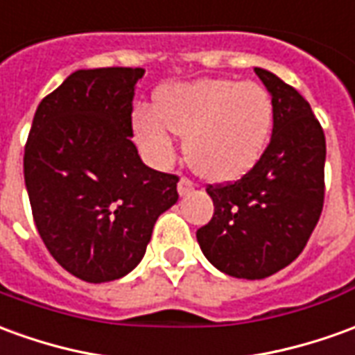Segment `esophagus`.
Returning a JSON list of instances; mask_svg holds the SVG:
<instances>
[{"instance_id": "obj_1", "label": "esophagus", "mask_w": 355, "mask_h": 355, "mask_svg": "<svg viewBox=\"0 0 355 355\" xmlns=\"http://www.w3.org/2000/svg\"><path fill=\"white\" fill-rule=\"evenodd\" d=\"M194 192V182L190 178H180L178 180V194L180 196H188Z\"/></svg>"}]
</instances>
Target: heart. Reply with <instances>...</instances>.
I'll return each mask as SVG.
<instances>
[{"label": "heart", "instance_id": "1", "mask_svg": "<svg viewBox=\"0 0 355 355\" xmlns=\"http://www.w3.org/2000/svg\"><path fill=\"white\" fill-rule=\"evenodd\" d=\"M272 123L269 92L230 78L171 84L159 92L155 109L135 113L136 140L155 163H169L175 135L184 136L188 165L211 182L246 175L267 150Z\"/></svg>", "mask_w": 355, "mask_h": 355}]
</instances>
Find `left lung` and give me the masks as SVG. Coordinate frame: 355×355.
<instances>
[{"mask_svg":"<svg viewBox=\"0 0 355 355\" xmlns=\"http://www.w3.org/2000/svg\"><path fill=\"white\" fill-rule=\"evenodd\" d=\"M275 105L271 142L244 177L209 186L215 211L198 229L203 255L236 279H265L306 248L323 211V128L298 90L255 67Z\"/></svg>","mask_w":355,"mask_h":355,"instance_id":"obj_1","label":"left lung"}]
</instances>
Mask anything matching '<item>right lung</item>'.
I'll return each mask as SVG.
<instances>
[{
  "label": "right lung",
  "mask_w": 355,
  "mask_h": 355,
  "mask_svg": "<svg viewBox=\"0 0 355 355\" xmlns=\"http://www.w3.org/2000/svg\"><path fill=\"white\" fill-rule=\"evenodd\" d=\"M144 69H80L40 101L24 148L32 215L57 263L80 281L121 279L142 261L178 177L150 169L132 144Z\"/></svg>",
  "instance_id": "obj_1"
}]
</instances>
